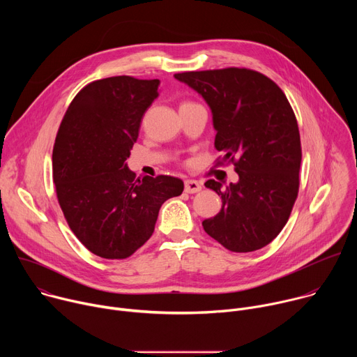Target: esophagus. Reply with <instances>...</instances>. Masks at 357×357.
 <instances>
[{
    "label": "esophagus",
    "mask_w": 357,
    "mask_h": 357,
    "mask_svg": "<svg viewBox=\"0 0 357 357\" xmlns=\"http://www.w3.org/2000/svg\"><path fill=\"white\" fill-rule=\"evenodd\" d=\"M202 190V183L195 179H186L185 181V192L188 193H196Z\"/></svg>",
    "instance_id": "1"
}]
</instances>
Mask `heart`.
Segmentation results:
<instances>
[{
  "mask_svg": "<svg viewBox=\"0 0 357 357\" xmlns=\"http://www.w3.org/2000/svg\"><path fill=\"white\" fill-rule=\"evenodd\" d=\"M185 103H189V101H185ZM183 105V103H182Z\"/></svg>",
  "mask_w": 357,
  "mask_h": 357,
  "instance_id": "b5f03b06",
  "label": "heart"
}]
</instances>
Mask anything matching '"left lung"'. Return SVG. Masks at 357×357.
<instances>
[{"label": "left lung", "instance_id": "left-lung-1", "mask_svg": "<svg viewBox=\"0 0 357 357\" xmlns=\"http://www.w3.org/2000/svg\"><path fill=\"white\" fill-rule=\"evenodd\" d=\"M175 77L209 105L216 130L215 146L233 164L238 182L225 189L205 186L222 197L220 212L202 222L205 231L234 252L256 251L287 225L299 190L301 138L284 91L266 75L245 69L183 72Z\"/></svg>", "mask_w": 357, "mask_h": 357}]
</instances>
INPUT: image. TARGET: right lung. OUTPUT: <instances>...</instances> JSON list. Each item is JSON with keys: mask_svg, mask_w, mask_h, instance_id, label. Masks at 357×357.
Here are the masks:
<instances>
[{"mask_svg": "<svg viewBox=\"0 0 357 357\" xmlns=\"http://www.w3.org/2000/svg\"><path fill=\"white\" fill-rule=\"evenodd\" d=\"M158 79L114 76L72 100L56 134L52 172L63 216L96 256L123 260L154 233L162 203L183 192L179 178L135 179L126 164Z\"/></svg>", "mask_w": 357, "mask_h": 357, "instance_id": "1", "label": "right lung"}]
</instances>
